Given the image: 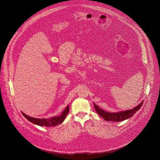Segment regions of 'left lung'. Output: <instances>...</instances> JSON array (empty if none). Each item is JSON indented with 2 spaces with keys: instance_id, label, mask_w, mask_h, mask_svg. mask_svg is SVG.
Masks as SVG:
<instances>
[{
  "instance_id": "8db88e82",
  "label": "left lung",
  "mask_w": 160,
  "mask_h": 160,
  "mask_svg": "<svg viewBox=\"0 0 160 160\" xmlns=\"http://www.w3.org/2000/svg\"><path fill=\"white\" fill-rule=\"evenodd\" d=\"M142 103H143V101H142L139 104H138V106L134 107L131 109L118 111L116 112H108L106 111H104L103 109L99 108L94 102V106L96 112L105 120L111 121V122H121L132 117L134 114L141 108Z\"/></svg>"
}]
</instances>
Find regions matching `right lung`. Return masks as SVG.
I'll return each instance as SVG.
<instances>
[{
  "instance_id": "1",
  "label": "right lung",
  "mask_w": 160,
  "mask_h": 160,
  "mask_svg": "<svg viewBox=\"0 0 160 160\" xmlns=\"http://www.w3.org/2000/svg\"><path fill=\"white\" fill-rule=\"evenodd\" d=\"M69 109H70V106L68 105L64 109V110L62 111V112L61 113V115L60 116L53 117L48 118H36L29 117L22 112H21V113L28 121H30V122L35 125H37L41 127L42 126L54 127L62 123V122L64 120L65 118L66 117L68 112H69Z\"/></svg>"
}]
</instances>
